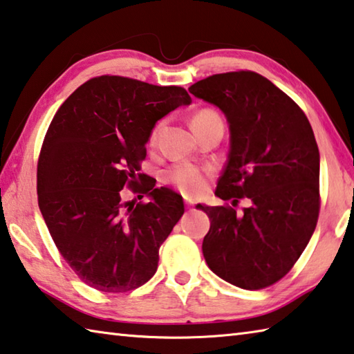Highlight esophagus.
Returning <instances> with one entry per match:
<instances>
[{"instance_id": "34e87169", "label": "esophagus", "mask_w": 354, "mask_h": 354, "mask_svg": "<svg viewBox=\"0 0 354 354\" xmlns=\"http://www.w3.org/2000/svg\"><path fill=\"white\" fill-rule=\"evenodd\" d=\"M185 205H187V207H194V201H190V199H185Z\"/></svg>"}]
</instances>
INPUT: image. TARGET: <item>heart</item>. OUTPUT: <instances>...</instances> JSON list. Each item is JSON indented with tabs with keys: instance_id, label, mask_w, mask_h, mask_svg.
Masks as SVG:
<instances>
[{
	"instance_id": "b5f03b06",
	"label": "heart",
	"mask_w": 354,
	"mask_h": 354,
	"mask_svg": "<svg viewBox=\"0 0 354 354\" xmlns=\"http://www.w3.org/2000/svg\"><path fill=\"white\" fill-rule=\"evenodd\" d=\"M210 114H216V113H214L212 110H201L199 113H196L194 120L205 118V115H210ZM160 128H162V122H159V124L153 127V130L150 133V139H149L150 144L156 142ZM210 173H212L210 167H199L190 162H179L170 167V169L165 171L164 179L169 184H171L173 187L181 192L183 195L198 196L201 195L203 190L205 189V183H207V178L210 176Z\"/></svg>"
}]
</instances>
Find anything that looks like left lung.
<instances>
[{"label":"left lung","mask_w":354,"mask_h":354,"mask_svg":"<svg viewBox=\"0 0 354 354\" xmlns=\"http://www.w3.org/2000/svg\"><path fill=\"white\" fill-rule=\"evenodd\" d=\"M189 91L220 108L230 130L229 159L215 195L232 205H196L210 220L205 263L239 288L271 286L291 271L317 224L320 158L310 120L254 71L210 75ZM241 197L251 205L236 212Z\"/></svg>","instance_id":"8db88e82"}]
</instances>
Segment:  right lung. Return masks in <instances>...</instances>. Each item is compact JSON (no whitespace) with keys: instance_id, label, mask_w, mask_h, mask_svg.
Instances as JSON below:
<instances>
[{"instance_id":"obj_1","label":"right lung","mask_w":354,"mask_h":354,"mask_svg":"<svg viewBox=\"0 0 354 354\" xmlns=\"http://www.w3.org/2000/svg\"><path fill=\"white\" fill-rule=\"evenodd\" d=\"M190 102L181 86L100 75L77 88L55 113L38 158V207L83 283L119 294L155 275L159 248L183 216L184 203L139 173L140 162L156 122ZM125 187L151 201L125 202Z\"/></svg>"}]
</instances>
